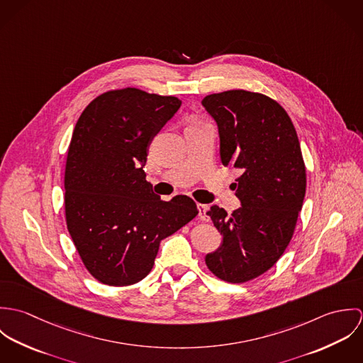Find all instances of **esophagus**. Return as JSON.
<instances>
[{
    "label": "esophagus",
    "mask_w": 363,
    "mask_h": 363,
    "mask_svg": "<svg viewBox=\"0 0 363 363\" xmlns=\"http://www.w3.org/2000/svg\"><path fill=\"white\" fill-rule=\"evenodd\" d=\"M199 216H200V219L201 220H206L208 222L209 220V215H208V206L206 204H199Z\"/></svg>",
    "instance_id": "obj_1"
}]
</instances>
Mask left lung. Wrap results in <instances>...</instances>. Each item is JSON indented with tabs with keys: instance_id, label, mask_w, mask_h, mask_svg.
Returning <instances> with one entry per match:
<instances>
[{
	"instance_id": "1",
	"label": "left lung",
	"mask_w": 363,
	"mask_h": 363,
	"mask_svg": "<svg viewBox=\"0 0 363 363\" xmlns=\"http://www.w3.org/2000/svg\"><path fill=\"white\" fill-rule=\"evenodd\" d=\"M203 106L215 118L220 160L238 172L242 207L208 211L222 245L206 256L222 281L242 284L268 271L288 247L306 193V167L294 123L277 101L259 92L212 94Z\"/></svg>"
}]
</instances>
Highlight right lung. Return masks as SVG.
Returning <instances> with one entry per match:
<instances>
[{"mask_svg":"<svg viewBox=\"0 0 363 363\" xmlns=\"http://www.w3.org/2000/svg\"><path fill=\"white\" fill-rule=\"evenodd\" d=\"M180 104L137 88L111 89L75 124L64 173L65 222L85 268L104 285L144 279L160 240L199 213L187 196L160 200L143 169L151 141Z\"/></svg>","mask_w":363,"mask_h":363,"instance_id":"add662e5","label":"right lung"}]
</instances>
